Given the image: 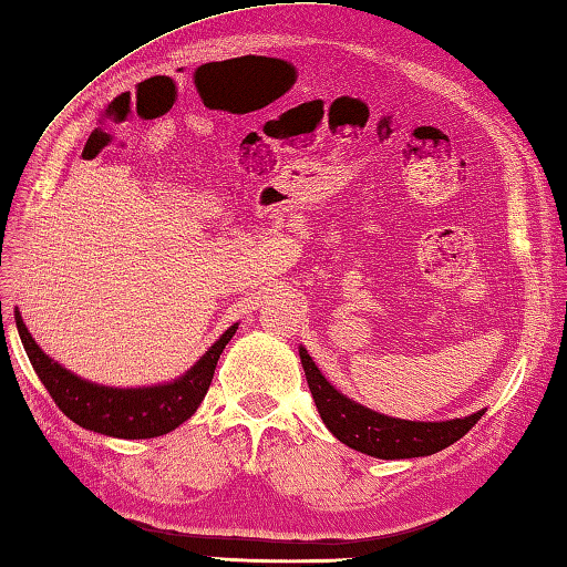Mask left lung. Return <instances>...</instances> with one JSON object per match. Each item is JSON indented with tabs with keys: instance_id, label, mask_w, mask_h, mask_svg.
<instances>
[{
	"instance_id": "obj_1",
	"label": "left lung",
	"mask_w": 567,
	"mask_h": 567,
	"mask_svg": "<svg viewBox=\"0 0 567 567\" xmlns=\"http://www.w3.org/2000/svg\"><path fill=\"white\" fill-rule=\"evenodd\" d=\"M300 359L324 426L344 446L362 451L367 456L394 461L439 454L441 449L456 444L463 434H468L476 421L486 414V409H481L471 416L446 421H406L379 414L329 384L305 347H300Z\"/></svg>"
}]
</instances>
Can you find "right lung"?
I'll return each mask as SVG.
<instances>
[{"label":"right lung","mask_w":567,"mask_h":567,"mask_svg":"<svg viewBox=\"0 0 567 567\" xmlns=\"http://www.w3.org/2000/svg\"><path fill=\"white\" fill-rule=\"evenodd\" d=\"M14 319L29 362L51 399L56 401V406L74 424L113 439L163 436L188 421L208 394L215 364H218L225 344L238 332V324L225 329L208 352L173 382L151 386H106L89 382L71 369L61 367L56 359H51L29 334L19 307L14 310Z\"/></svg>","instance_id":"add662e5"}]
</instances>
